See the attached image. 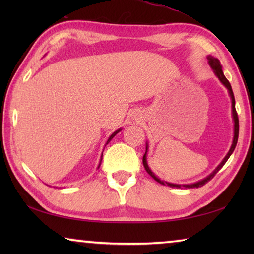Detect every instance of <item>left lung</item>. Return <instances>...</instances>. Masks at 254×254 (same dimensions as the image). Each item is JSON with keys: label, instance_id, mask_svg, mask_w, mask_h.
I'll return each instance as SVG.
<instances>
[{"label": "left lung", "instance_id": "left-lung-1", "mask_svg": "<svg viewBox=\"0 0 254 254\" xmlns=\"http://www.w3.org/2000/svg\"><path fill=\"white\" fill-rule=\"evenodd\" d=\"M207 60H208V65L210 66V68H212L215 76L217 77L218 80L221 81V83L225 86V88L227 89V92H229V95L231 97V103H232V118H233V122H234V135H233V142H232V145L231 148L229 150V152H227L226 156L224 157V159H223L222 162L218 165L216 168L214 169V171L212 174H209L207 177H205L204 179L201 180H198V182H196L194 184H188V185H179V184H173V183H168V182H165V180H161L160 178H158L156 175H154L153 171L150 169V167L148 165V161H147V152H148V148L149 145L148 143H145V153L143 156V166L145 170H147V173L151 176V177L156 180V182H158L159 184L161 185H167V186L169 187H173V188H182V187H185V188H198V187H201L204 186V185L206 183H208L210 179H212L215 175L217 174V171L220 170L223 166L225 165V162L227 161V159L230 158V156L232 153H233L234 149L236 147V143H238V137H239V118H238V113H236L235 111V100H234V94H233V91H232V87H231V84L230 81L226 79V77L224 76V74H223V70H222V66H221V63L220 60H218L217 58H214L212 57V56H207Z\"/></svg>", "mask_w": 254, "mask_h": 254}]
</instances>
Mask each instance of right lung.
Returning a JSON list of instances; mask_svg holds the SVG:
<instances>
[{"label":"right lung","instance_id":"1","mask_svg":"<svg viewBox=\"0 0 254 254\" xmlns=\"http://www.w3.org/2000/svg\"><path fill=\"white\" fill-rule=\"evenodd\" d=\"M122 130V128H119V130H117V131H115V132H113V133H112V134H111V136L109 137V139H107V141H106V144L107 143H109L110 142V141L112 140V139H113V137L115 136V135H117L118 134V133L120 132V131H121ZM105 144V145H106ZM102 157H103V153H102ZM102 157H101V161H102ZM101 161H100V163H98V167H97V168H100V166H101Z\"/></svg>","mask_w":254,"mask_h":254}]
</instances>
